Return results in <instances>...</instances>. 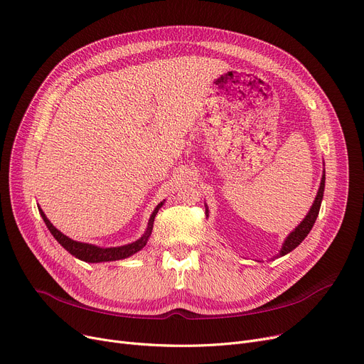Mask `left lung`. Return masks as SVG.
Here are the masks:
<instances>
[{"instance_id":"1","label":"left lung","mask_w":364,"mask_h":364,"mask_svg":"<svg viewBox=\"0 0 364 364\" xmlns=\"http://www.w3.org/2000/svg\"><path fill=\"white\" fill-rule=\"evenodd\" d=\"M324 171H323V177H321V183H320V187H318V192H317V196L314 199V203L311 205L309 214L305 215V218L298 224V227L295 228V230L284 239L283 245H282V250L277 255L279 257H283L286 254H289L291 251H294L295 247L307 237V235L311 232V228L317 220V215H318V211H320V205H321V199H323V192H324ZM206 213H208V208H206Z\"/></svg>"}]
</instances>
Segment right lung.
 Listing matches in <instances>:
<instances>
[{
  "mask_svg": "<svg viewBox=\"0 0 364 364\" xmlns=\"http://www.w3.org/2000/svg\"><path fill=\"white\" fill-rule=\"evenodd\" d=\"M162 205H164V202H161L155 208V211H153V214L150 215V220H149V224H147V228H146V233L139 240L128 243V245H124V246H118V247H99V246L90 245V243L72 240L70 237L65 236L62 232L57 230V228L50 223V220L46 217V214L43 213V209L40 206H38V209H40V214H41L46 225L48 227L50 233L54 236V239L57 242H59L65 247V250L70 255H73L75 258H78L81 261H85V262H106V261H117V259L128 258V257H131V255H134L136 252L143 250V247L147 243V240H149V237H150V235H151L153 221H155V217H156L159 208Z\"/></svg>",
  "mask_w": 364,
  "mask_h": 364,
  "instance_id": "1",
  "label": "right lung"
}]
</instances>
